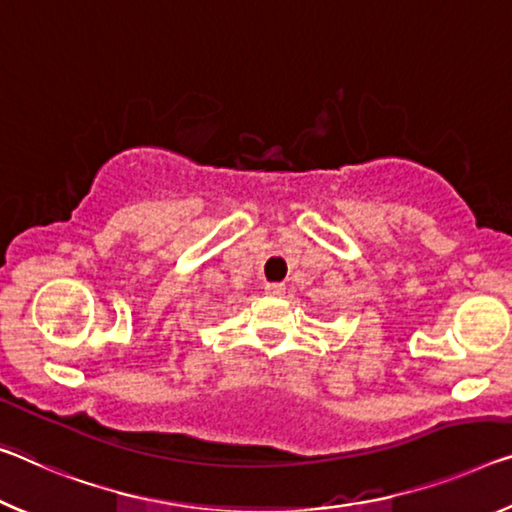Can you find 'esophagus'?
Wrapping results in <instances>:
<instances>
[{
    "mask_svg": "<svg viewBox=\"0 0 512 512\" xmlns=\"http://www.w3.org/2000/svg\"><path fill=\"white\" fill-rule=\"evenodd\" d=\"M265 293L272 297H279L286 293V286H283V283H265Z\"/></svg>",
    "mask_w": 512,
    "mask_h": 512,
    "instance_id": "34e87169",
    "label": "esophagus"
}]
</instances>
